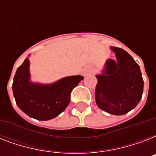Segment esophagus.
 Wrapping results in <instances>:
<instances>
[{
	"instance_id": "obj_1",
	"label": "esophagus",
	"mask_w": 156,
	"mask_h": 156,
	"mask_svg": "<svg viewBox=\"0 0 156 156\" xmlns=\"http://www.w3.org/2000/svg\"><path fill=\"white\" fill-rule=\"evenodd\" d=\"M90 71H91V69H84V70H83V75L87 76L88 73H90Z\"/></svg>"
}]
</instances>
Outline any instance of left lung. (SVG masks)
<instances>
[{
  "mask_svg": "<svg viewBox=\"0 0 156 156\" xmlns=\"http://www.w3.org/2000/svg\"><path fill=\"white\" fill-rule=\"evenodd\" d=\"M116 59H108L102 73L96 74L95 102L100 109L112 115H124L135 108L143 92L140 67L120 48L111 47Z\"/></svg>",
  "mask_w": 156,
  "mask_h": 156,
  "instance_id": "8db88e82",
  "label": "left lung"
}]
</instances>
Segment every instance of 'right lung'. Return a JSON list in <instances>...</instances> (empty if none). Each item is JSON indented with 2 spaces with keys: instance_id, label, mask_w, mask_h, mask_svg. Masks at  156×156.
Instances as JSON below:
<instances>
[{
  "instance_id": "1",
  "label": "right lung",
  "mask_w": 156,
  "mask_h": 156,
  "mask_svg": "<svg viewBox=\"0 0 156 156\" xmlns=\"http://www.w3.org/2000/svg\"><path fill=\"white\" fill-rule=\"evenodd\" d=\"M83 77H65L55 83L42 84L30 80V60L25 59L16 71L12 86L16 104L30 117L48 121L61 114L70 101L71 91Z\"/></svg>"
}]
</instances>
